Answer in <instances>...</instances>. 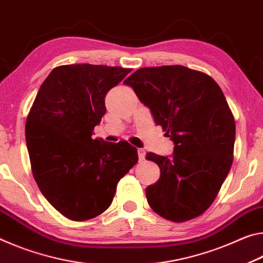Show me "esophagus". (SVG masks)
I'll use <instances>...</instances> for the list:
<instances>
[{
  "label": "esophagus",
  "instance_id": "34e87169",
  "mask_svg": "<svg viewBox=\"0 0 263 263\" xmlns=\"http://www.w3.org/2000/svg\"><path fill=\"white\" fill-rule=\"evenodd\" d=\"M137 154H139V158L140 160H144V156H145V150L144 149H137Z\"/></svg>",
  "mask_w": 263,
  "mask_h": 263
}]
</instances>
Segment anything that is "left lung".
I'll return each instance as SVG.
<instances>
[{"mask_svg": "<svg viewBox=\"0 0 263 263\" xmlns=\"http://www.w3.org/2000/svg\"><path fill=\"white\" fill-rule=\"evenodd\" d=\"M123 84L175 144L171 157L147 154L161 169L160 179L145 189L148 204L174 222L199 217L233 163L235 122L221 88L206 73L182 65L140 68Z\"/></svg>", "mask_w": 263, "mask_h": 263, "instance_id": "1", "label": "left lung"}]
</instances>
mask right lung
Instances as JSON below:
<instances>
[{
  "mask_svg": "<svg viewBox=\"0 0 263 263\" xmlns=\"http://www.w3.org/2000/svg\"><path fill=\"white\" fill-rule=\"evenodd\" d=\"M132 68L76 64L52 70L25 123L33 178L47 201L71 220L85 221L109 208L116 185L134 166L127 141L92 139L106 113L107 92Z\"/></svg>",
  "mask_w": 263,
  "mask_h": 263,
  "instance_id": "right-lung-1",
  "label": "right lung"
}]
</instances>
